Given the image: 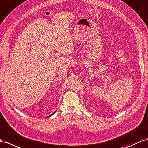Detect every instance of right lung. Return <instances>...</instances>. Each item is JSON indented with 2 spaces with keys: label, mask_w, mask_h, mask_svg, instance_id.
<instances>
[{
  "label": "right lung",
  "mask_w": 148,
  "mask_h": 148,
  "mask_svg": "<svg viewBox=\"0 0 148 148\" xmlns=\"http://www.w3.org/2000/svg\"><path fill=\"white\" fill-rule=\"evenodd\" d=\"M55 112H56V111H55ZM55 112H54V113H53V114H51V115H50V116H52V115H53V114H54V113H55ZM49 116H48V117H49Z\"/></svg>",
  "instance_id": "right-lung-1"
}]
</instances>
